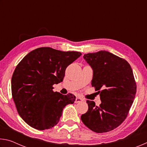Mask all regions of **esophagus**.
Wrapping results in <instances>:
<instances>
[{
    "label": "esophagus",
    "instance_id": "esophagus-1",
    "mask_svg": "<svg viewBox=\"0 0 147 147\" xmlns=\"http://www.w3.org/2000/svg\"><path fill=\"white\" fill-rule=\"evenodd\" d=\"M84 100L82 98L79 97V96H77L76 98V100H75V102L76 103H78V102H82Z\"/></svg>",
    "mask_w": 147,
    "mask_h": 147
}]
</instances>
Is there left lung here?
Instances as JSON below:
<instances>
[{
	"label": "left lung",
	"mask_w": 147,
	"mask_h": 147,
	"mask_svg": "<svg viewBox=\"0 0 147 147\" xmlns=\"http://www.w3.org/2000/svg\"><path fill=\"white\" fill-rule=\"evenodd\" d=\"M84 58L93 70L91 86L101 104L87 100L88 110L81 120L94 132H108L123 123L133 104L137 86L132 69L127 61L108 51L86 54Z\"/></svg>",
	"instance_id": "left-lung-1"
}]
</instances>
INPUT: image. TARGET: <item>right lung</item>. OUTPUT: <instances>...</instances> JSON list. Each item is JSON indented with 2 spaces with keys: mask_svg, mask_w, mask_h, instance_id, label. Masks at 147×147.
<instances>
[{
  "mask_svg": "<svg viewBox=\"0 0 147 147\" xmlns=\"http://www.w3.org/2000/svg\"><path fill=\"white\" fill-rule=\"evenodd\" d=\"M82 55L41 47L29 53L17 65L11 78V94L21 117L37 130L52 128L59 121L63 109L76 96L53 91L63 81L65 69Z\"/></svg>",
  "mask_w": 147,
  "mask_h": 147,
  "instance_id": "add662e5",
  "label": "right lung"
}]
</instances>
